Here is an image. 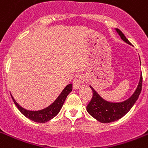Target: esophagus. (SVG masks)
I'll return each mask as SVG.
<instances>
[{
	"label": "esophagus",
	"instance_id": "34e87169",
	"mask_svg": "<svg viewBox=\"0 0 148 148\" xmlns=\"http://www.w3.org/2000/svg\"><path fill=\"white\" fill-rule=\"evenodd\" d=\"M86 81V77L84 75L80 74L74 77V80L73 81V88L74 89H77L81 86L82 84H84Z\"/></svg>",
	"mask_w": 148,
	"mask_h": 148
}]
</instances>
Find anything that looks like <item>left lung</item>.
<instances>
[{"instance_id":"8db88e82","label":"left lung","mask_w":148,"mask_h":148,"mask_svg":"<svg viewBox=\"0 0 148 148\" xmlns=\"http://www.w3.org/2000/svg\"><path fill=\"white\" fill-rule=\"evenodd\" d=\"M116 31L121 36L122 40H124L129 45H131L130 41L127 39L124 34L122 33L119 29L117 28ZM142 80L143 77L142 74H141L138 88L133 95L125 101L120 102V103H111V102L104 101L103 98H101L99 96L98 94L94 90V88L90 86L93 91V96L87 106L88 112L93 117H95V119L101 123H110V122L115 121L121 119L131 110V108L133 107L136 101L138 100L141 91Z\"/></svg>"}]
</instances>
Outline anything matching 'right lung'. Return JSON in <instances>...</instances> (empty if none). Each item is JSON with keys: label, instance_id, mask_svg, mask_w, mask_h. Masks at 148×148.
<instances>
[{"label": "right lung", "instance_id": "obj_1", "mask_svg": "<svg viewBox=\"0 0 148 148\" xmlns=\"http://www.w3.org/2000/svg\"><path fill=\"white\" fill-rule=\"evenodd\" d=\"M71 90L72 84H68L67 86H66V88L63 90L61 94L59 95V97L56 99L55 101L52 104H51L47 108H45V109H43L41 110H38V111H32V110H26V109H24L22 107H21L15 101L14 99L13 98V97L12 99L13 101H14V104L17 106V108L21 112L22 114H24L25 117L34 122L45 123V122L51 120L52 118H53L59 113V111H60L61 108H62L63 104L64 103L65 99H66L67 96L69 95Z\"/></svg>", "mask_w": 148, "mask_h": 148}]
</instances>
